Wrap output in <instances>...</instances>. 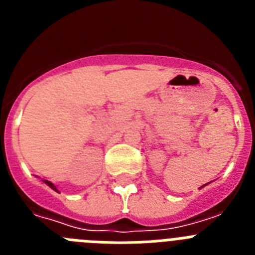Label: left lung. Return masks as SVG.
<instances>
[{
  "label": "left lung",
  "instance_id": "obj_1",
  "mask_svg": "<svg viewBox=\"0 0 255 255\" xmlns=\"http://www.w3.org/2000/svg\"><path fill=\"white\" fill-rule=\"evenodd\" d=\"M207 185V184H204V185L203 186H200V188L199 189H202V188H204V186H206Z\"/></svg>",
  "mask_w": 255,
  "mask_h": 255
}]
</instances>
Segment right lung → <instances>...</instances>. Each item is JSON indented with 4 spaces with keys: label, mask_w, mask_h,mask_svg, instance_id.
Here are the masks:
<instances>
[{
    "label": "right lung",
    "mask_w": 255,
    "mask_h": 255,
    "mask_svg": "<svg viewBox=\"0 0 255 255\" xmlns=\"http://www.w3.org/2000/svg\"><path fill=\"white\" fill-rule=\"evenodd\" d=\"M43 182H44V184H47V185H48L51 189H53V190H55V191H57V193H60V191H58V189L56 188V186L53 185V184H52L51 181H48V180H43Z\"/></svg>",
    "instance_id": "right-lung-1"
}]
</instances>
